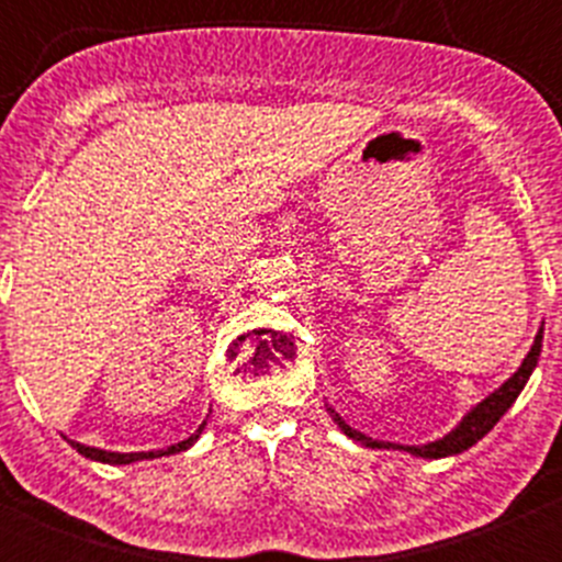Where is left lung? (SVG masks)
Masks as SVG:
<instances>
[{
    "instance_id": "1",
    "label": "left lung",
    "mask_w": 562,
    "mask_h": 562,
    "mask_svg": "<svg viewBox=\"0 0 562 562\" xmlns=\"http://www.w3.org/2000/svg\"><path fill=\"white\" fill-rule=\"evenodd\" d=\"M541 339H543V328H538L536 342H532L530 353L525 356L522 367H519V370L514 372V375L508 378V381L503 383L501 389L492 391V394L486 396V400H481L479 405H475L473 411H470L468 416H464L462 422H459L449 435H443V438L435 440V443H427V446H396V443H383V440H372V438H367V435H361L359 429L348 427V424H345L342 418H339L337 413L331 411V407H328V411H331L334 422H337L339 427H342V432L348 435V438H353L356 443L370 446V449H402V451H411V454L424 457V459H440V457L462 454V451H468L470 446L479 443V440L484 438V435L490 432V429L495 427L497 422H501L503 413H506L508 407H512L514 402H517L519 391L525 389L527 378L532 375V370H536V364H538V356H541Z\"/></svg>"
}]
</instances>
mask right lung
<instances>
[{
  "instance_id": "1",
  "label": "right lung",
  "mask_w": 562,
  "mask_h": 562,
  "mask_svg": "<svg viewBox=\"0 0 562 562\" xmlns=\"http://www.w3.org/2000/svg\"><path fill=\"white\" fill-rule=\"evenodd\" d=\"M203 427H206V422H203L201 427H198L195 432L190 435V438L181 440V443L168 446V449H160V451H138V454H119V451L92 449V446L76 443V440H70V446H72V449L78 451V454H83L87 459H94V462H105V464H130V462H140V459H157V457H168V454H179V451H187V449H190L192 443H195L198 438H201Z\"/></svg>"
}]
</instances>
